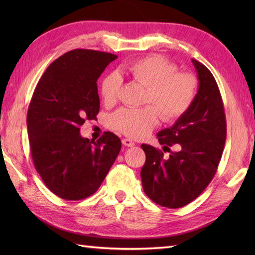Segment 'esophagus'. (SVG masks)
<instances>
[{
	"label": "esophagus",
	"instance_id": "34e87169",
	"mask_svg": "<svg viewBox=\"0 0 255 255\" xmlns=\"http://www.w3.org/2000/svg\"><path fill=\"white\" fill-rule=\"evenodd\" d=\"M122 142H123L124 145H126V147H133V145H134V142L132 141V140L128 139V138H124L122 140Z\"/></svg>",
	"mask_w": 255,
	"mask_h": 255
}]
</instances>
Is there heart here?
Returning a JSON list of instances; mask_svg holds the SVG:
<instances>
[{"label":"heart","mask_w":255,"mask_h":255,"mask_svg":"<svg viewBox=\"0 0 255 255\" xmlns=\"http://www.w3.org/2000/svg\"><path fill=\"white\" fill-rule=\"evenodd\" d=\"M134 82L145 88L141 108H122L110 117V126L133 139L143 138L153 130L161 117L164 123H174L192 107L198 82L193 74L177 72V66L159 55L148 56L119 69ZM121 81L110 74L101 83V96L106 105L118 99Z\"/></svg>","instance_id":"b5f03b06"}]
</instances>
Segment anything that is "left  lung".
<instances>
[{"mask_svg": "<svg viewBox=\"0 0 255 255\" xmlns=\"http://www.w3.org/2000/svg\"><path fill=\"white\" fill-rule=\"evenodd\" d=\"M199 80L192 107L170 128L158 133L161 150L141 144L145 163L141 182L145 195L160 206L180 208L198 197L217 172L227 137V124L217 82L203 63L193 59ZM178 144L177 151L170 146Z\"/></svg>", "mask_w": 255, "mask_h": 255, "instance_id": "obj_1", "label": "left lung"}]
</instances>
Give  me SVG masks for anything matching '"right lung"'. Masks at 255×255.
I'll list each match as a JSON object with an SVG mask.
<instances>
[{
  "label": "right lung",
  "instance_id": "right-lung-1",
  "mask_svg": "<svg viewBox=\"0 0 255 255\" xmlns=\"http://www.w3.org/2000/svg\"><path fill=\"white\" fill-rule=\"evenodd\" d=\"M115 59L96 50L69 51L47 68L32 94L27 112L31 159L45 185L63 199L94 194L122 149L111 131L96 141L80 134L86 119H96L97 79Z\"/></svg>",
  "mask_w": 255,
  "mask_h": 255
}]
</instances>
